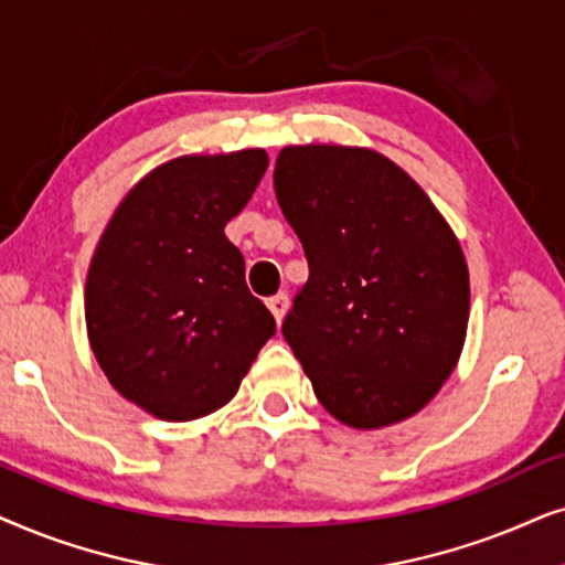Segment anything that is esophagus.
<instances>
[{"mask_svg": "<svg viewBox=\"0 0 565 565\" xmlns=\"http://www.w3.org/2000/svg\"><path fill=\"white\" fill-rule=\"evenodd\" d=\"M266 305H268L270 315H274V318H276V322H281V320H284V315H287V307H289V297H287V291H278V295L268 297V299H266Z\"/></svg>", "mask_w": 565, "mask_h": 565, "instance_id": "1", "label": "esophagus"}]
</instances>
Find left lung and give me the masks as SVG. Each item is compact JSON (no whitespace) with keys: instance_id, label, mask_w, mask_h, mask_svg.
I'll return each instance as SVG.
<instances>
[{"instance_id":"8db88e82","label":"left lung","mask_w":565,"mask_h":565,"mask_svg":"<svg viewBox=\"0 0 565 565\" xmlns=\"http://www.w3.org/2000/svg\"><path fill=\"white\" fill-rule=\"evenodd\" d=\"M274 188L310 263L281 330L322 408L364 431L411 418L468 335L460 239L401 164L366 147H284Z\"/></svg>"}]
</instances>
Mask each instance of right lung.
Masks as SVG:
<instances>
[{
  "label": "right lung",
  "mask_w": 565,
  "mask_h": 565,
  "mask_svg": "<svg viewBox=\"0 0 565 565\" xmlns=\"http://www.w3.org/2000/svg\"><path fill=\"white\" fill-rule=\"evenodd\" d=\"M266 168V149L175 157L105 224L85 284L87 338L116 393L149 416L220 411L276 333L224 235Z\"/></svg>",
  "instance_id": "add662e5"
}]
</instances>
